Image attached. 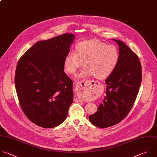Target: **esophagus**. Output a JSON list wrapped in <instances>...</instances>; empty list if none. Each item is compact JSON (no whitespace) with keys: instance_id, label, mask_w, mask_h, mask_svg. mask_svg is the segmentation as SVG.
Returning <instances> with one entry per match:
<instances>
[{"instance_id":"1","label":"esophagus","mask_w":157,"mask_h":157,"mask_svg":"<svg viewBox=\"0 0 157 157\" xmlns=\"http://www.w3.org/2000/svg\"><path fill=\"white\" fill-rule=\"evenodd\" d=\"M95 82H94V81H91L89 79H83L80 81L79 82H78L76 85V90L78 92H81V90H82L86 87H90V86H94V84H95ZM75 100L77 101H81V100L78 98L77 97L75 96L74 97Z\"/></svg>"}]
</instances>
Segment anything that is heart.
I'll list each match as a JSON object with an SVG mask.
<instances>
[{
    "label": "heart",
    "instance_id": "1",
    "mask_svg": "<svg viewBox=\"0 0 157 157\" xmlns=\"http://www.w3.org/2000/svg\"><path fill=\"white\" fill-rule=\"evenodd\" d=\"M76 50L68 52L64 66L69 74L75 75L84 62L86 67L78 75L80 78L95 76L98 79H106L114 71L119 62L118 48L98 39L80 42L76 45Z\"/></svg>",
    "mask_w": 157,
    "mask_h": 157
}]
</instances>
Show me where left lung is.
Returning <instances> with one entry per match:
<instances>
[{
  "label": "left lung",
  "mask_w": 157,
  "mask_h": 157,
  "mask_svg": "<svg viewBox=\"0 0 157 157\" xmlns=\"http://www.w3.org/2000/svg\"><path fill=\"white\" fill-rule=\"evenodd\" d=\"M119 45L120 60L114 71L105 80L106 96L90 123L106 128L121 122L131 111L142 81V67L138 56L123 41L113 39Z\"/></svg>",
  "instance_id": "8db88e82"
}]
</instances>
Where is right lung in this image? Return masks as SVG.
<instances>
[{"instance_id": "add662e5", "label": "right lung", "mask_w": 157, "mask_h": 157, "mask_svg": "<svg viewBox=\"0 0 157 157\" xmlns=\"http://www.w3.org/2000/svg\"><path fill=\"white\" fill-rule=\"evenodd\" d=\"M75 36L65 33L36 42L20 59L15 84L26 117L44 128L66 119L73 101V81L64 71V62Z\"/></svg>"}]
</instances>
